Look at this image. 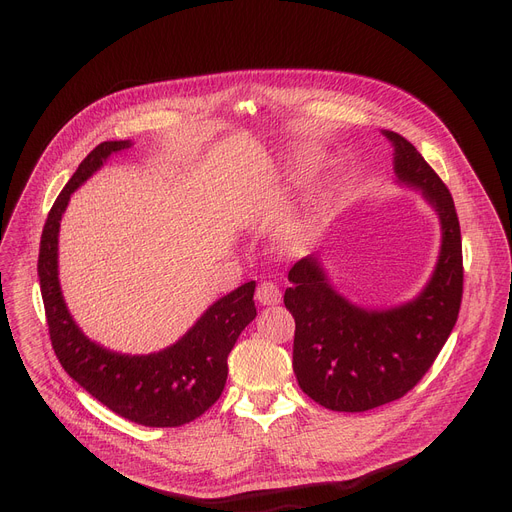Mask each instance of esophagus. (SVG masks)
I'll return each instance as SVG.
<instances>
[{
    "label": "esophagus",
    "instance_id": "1",
    "mask_svg": "<svg viewBox=\"0 0 512 512\" xmlns=\"http://www.w3.org/2000/svg\"><path fill=\"white\" fill-rule=\"evenodd\" d=\"M255 299L259 305H278L282 301V290L274 282H261L257 286Z\"/></svg>",
    "mask_w": 512,
    "mask_h": 512
}]
</instances>
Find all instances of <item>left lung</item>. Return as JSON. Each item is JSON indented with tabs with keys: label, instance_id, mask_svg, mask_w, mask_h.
<instances>
[{
	"label": "left lung",
	"instance_id": "obj_1",
	"mask_svg": "<svg viewBox=\"0 0 512 512\" xmlns=\"http://www.w3.org/2000/svg\"><path fill=\"white\" fill-rule=\"evenodd\" d=\"M396 182L419 188L440 218L434 274L417 297L392 309H365L332 286L324 263L309 255L292 265L284 305L292 313V369L301 390L330 411L361 413L405 396L446 344L463 299V245L452 195L421 153L398 132Z\"/></svg>",
	"mask_w": 512,
	"mask_h": 512
}]
</instances>
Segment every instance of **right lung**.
<instances>
[{
  "mask_svg": "<svg viewBox=\"0 0 512 512\" xmlns=\"http://www.w3.org/2000/svg\"><path fill=\"white\" fill-rule=\"evenodd\" d=\"M130 141L97 145L53 203L41 234L39 284L51 346L70 378L116 415L147 427H178L201 417L222 396L228 355L240 332L257 315L247 282L215 301L178 342L151 355H122L87 338L72 319L58 278L60 222L70 195L103 161Z\"/></svg>",
  "mask_w": 512,
  "mask_h": 512,
  "instance_id": "obj_1",
  "label": "right lung"
}]
</instances>
